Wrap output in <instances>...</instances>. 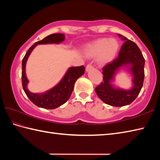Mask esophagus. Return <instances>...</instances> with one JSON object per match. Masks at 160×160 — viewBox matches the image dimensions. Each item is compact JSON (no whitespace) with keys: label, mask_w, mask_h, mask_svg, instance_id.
Instances as JSON below:
<instances>
[{"label":"esophagus","mask_w":160,"mask_h":160,"mask_svg":"<svg viewBox=\"0 0 160 160\" xmlns=\"http://www.w3.org/2000/svg\"><path fill=\"white\" fill-rule=\"evenodd\" d=\"M93 69V66L91 65V64H87V67H86V71L87 72V71H90V70H91V69Z\"/></svg>","instance_id":"esophagus-1"}]
</instances>
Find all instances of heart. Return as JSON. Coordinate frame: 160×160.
<instances>
[{
  "instance_id": "heart-1",
  "label": "heart",
  "mask_w": 160,
  "mask_h": 160,
  "mask_svg": "<svg viewBox=\"0 0 160 160\" xmlns=\"http://www.w3.org/2000/svg\"><path fill=\"white\" fill-rule=\"evenodd\" d=\"M119 50V43L113 38H100L88 45L85 49L86 55L97 56V62L100 65H106L115 58Z\"/></svg>"
}]
</instances>
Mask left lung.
Here are the masks:
<instances>
[{"instance_id": "8db88e82", "label": "left lung", "mask_w": 160, "mask_h": 160, "mask_svg": "<svg viewBox=\"0 0 160 160\" xmlns=\"http://www.w3.org/2000/svg\"><path fill=\"white\" fill-rule=\"evenodd\" d=\"M124 42L118 58L103 68V81L96 88L100 99L113 107L130 104L140 93L144 79L145 60L138 45L124 36L118 34ZM121 68H127L132 76L133 86L129 90L115 87L112 83Z\"/></svg>"}]
</instances>
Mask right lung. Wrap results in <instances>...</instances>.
Instances as JSON below:
<instances>
[{"mask_svg": "<svg viewBox=\"0 0 160 160\" xmlns=\"http://www.w3.org/2000/svg\"><path fill=\"white\" fill-rule=\"evenodd\" d=\"M65 36L63 33H53L45 37L42 40L35 42L27 52L22 60V84L23 90L27 96L37 107L54 109L64 104L69 100L73 90L74 84L80 76L84 73V67H69L62 79L56 86L43 93H32L28 88L29 80L26 76V63L32 51L38 45L46 44H60L62 42Z\"/></svg>", "mask_w": 160, "mask_h": 160, "instance_id": "obj_1", "label": "right lung"}]
</instances>
